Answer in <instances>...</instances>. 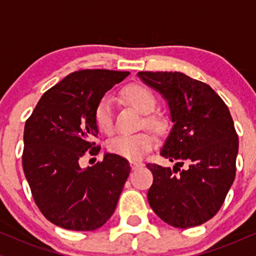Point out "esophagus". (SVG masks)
<instances>
[{
  "label": "esophagus",
  "mask_w": 256,
  "mask_h": 256,
  "mask_svg": "<svg viewBox=\"0 0 256 256\" xmlns=\"http://www.w3.org/2000/svg\"><path fill=\"white\" fill-rule=\"evenodd\" d=\"M131 168L132 169H137V168H140V166H143L144 164L142 163V162H131Z\"/></svg>",
  "instance_id": "esophagus-1"
}]
</instances>
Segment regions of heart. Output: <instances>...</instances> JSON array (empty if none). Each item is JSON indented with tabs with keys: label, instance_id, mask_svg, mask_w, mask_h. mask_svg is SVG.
<instances>
[{
	"label": "heart",
	"instance_id": "heart-1",
	"mask_svg": "<svg viewBox=\"0 0 256 256\" xmlns=\"http://www.w3.org/2000/svg\"><path fill=\"white\" fill-rule=\"evenodd\" d=\"M125 99L145 117V124L152 130L162 132L166 128V122L158 116H151L156 106V98L148 87L143 85H130L122 90ZM96 128L104 134L113 130V105L108 96H102L94 110ZM154 145V137L150 132H139L136 134H118L108 142V151L128 160H139Z\"/></svg>",
	"mask_w": 256,
	"mask_h": 256
}]
</instances>
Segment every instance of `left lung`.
<instances>
[{
	"mask_svg": "<svg viewBox=\"0 0 256 256\" xmlns=\"http://www.w3.org/2000/svg\"><path fill=\"white\" fill-rule=\"evenodd\" d=\"M139 79L166 102L172 128L160 154L174 169L148 164L154 183L148 200L174 228L203 224L221 208L235 178L238 152L230 112L206 84L180 72H139ZM184 162L188 168L180 170Z\"/></svg>",
	"mask_w": 256,
	"mask_h": 256,
	"instance_id": "obj_1",
	"label": "left lung"
}]
</instances>
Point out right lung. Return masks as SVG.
I'll use <instances>...</instances> for the list:
<instances>
[{"label":"right lung","instance_id":"right-lung-1","mask_svg":"<svg viewBox=\"0 0 256 256\" xmlns=\"http://www.w3.org/2000/svg\"><path fill=\"white\" fill-rule=\"evenodd\" d=\"M128 72L82 70L44 93L24 125L22 166L34 200L48 221L70 230H96L117 206L130 174L128 162L104 154L102 162L82 168L99 134L94 110Z\"/></svg>","mask_w":256,"mask_h":256}]
</instances>
